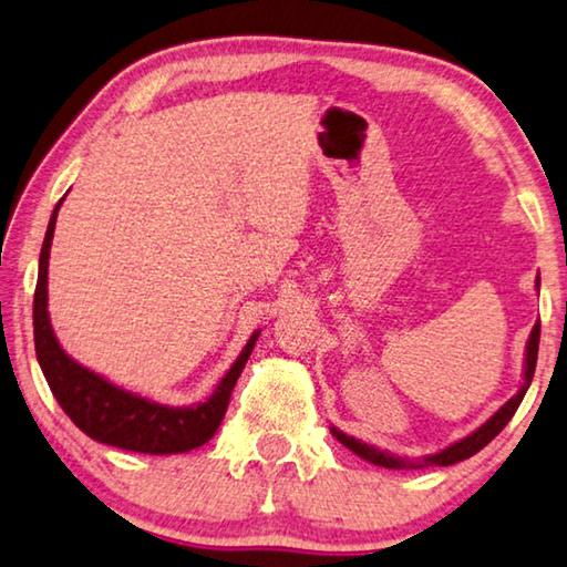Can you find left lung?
<instances>
[{
  "label": "left lung",
  "mask_w": 567,
  "mask_h": 567,
  "mask_svg": "<svg viewBox=\"0 0 567 567\" xmlns=\"http://www.w3.org/2000/svg\"><path fill=\"white\" fill-rule=\"evenodd\" d=\"M537 289H540V276H537ZM537 347H540V321L535 323L533 331H530V339H527V351H525V371H523V386H519V392L507 399V402L499 406V410L489 416L485 424H480L475 432L467 434V437H462L460 442L450 444V447H444L434 454H424L422 460H406V457H396V454H389L384 450H377L371 447V444L361 442L349 437L337 426H331V434L337 437L344 447H349L354 454H359L361 460L371 462V465H379V467H386V470H422V467H450V465H457L462 460H470L472 454H477L482 447H487L489 442H493L499 432L505 430V424L513 420V414L517 412L519 402H523V396L527 392V386L533 382V374H535V364H537Z\"/></svg>",
  "instance_id": "obj_1"
}]
</instances>
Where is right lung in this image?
Returning <instances> with one entry per match:
<instances>
[{
	"label": "right lung",
	"instance_id": "add662e5",
	"mask_svg": "<svg viewBox=\"0 0 567 567\" xmlns=\"http://www.w3.org/2000/svg\"><path fill=\"white\" fill-rule=\"evenodd\" d=\"M62 200L54 206L48 234H44L32 309L37 361H40L42 374L48 379L54 399L60 402L64 414H68L87 437L102 444H110V447L143 454H178L200 447V444H206L220 426L223 414L228 410L230 392H234L240 371H244L261 331H254V337L248 339V344L234 361V367H230L226 371V377L218 382L216 392H213L206 402L190 406L157 404L153 399L127 392V389L95 374L92 369L78 364V361L60 347V341L52 331L48 311V264L54 223H58V210L62 206Z\"/></svg>",
	"mask_w": 567,
	"mask_h": 567
}]
</instances>
